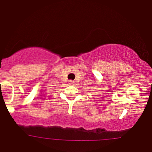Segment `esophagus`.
I'll return each mask as SVG.
<instances>
[{
    "instance_id": "obj_1",
    "label": "esophagus",
    "mask_w": 152,
    "mask_h": 152,
    "mask_svg": "<svg viewBox=\"0 0 152 152\" xmlns=\"http://www.w3.org/2000/svg\"><path fill=\"white\" fill-rule=\"evenodd\" d=\"M74 83H75V82L74 81H72V80H69V85H74Z\"/></svg>"
}]
</instances>
